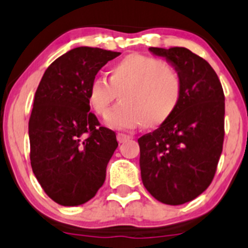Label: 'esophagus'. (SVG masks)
Returning a JSON list of instances; mask_svg holds the SVG:
<instances>
[{
    "instance_id": "obj_1",
    "label": "esophagus",
    "mask_w": 248,
    "mask_h": 248,
    "mask_svg": "<svg viewBox=\"0 0 248 248\" xmlns=\"http://www.w3.org/2000/svg\"><path fill=\"white\" fill-rule=\"evenodd\" d=\"M131 138V136L129 135H125V134H117V140H118L119 143H124L126 142L127 140H130Z\"/></svg>"
}]
</instances>
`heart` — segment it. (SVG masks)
Segmentation results:
<instances>
[{"instance_id": "obj_1", "label": "heart", "mask_w": 248, "mask_h": 248, "mask_svg": "<svg viewBox=\"0 0 248 248\" xmlns=\"http://www.w3.org/2000/svg\"><path fill=\"white\" fill-rule=\"evenodd\" d=\"M183 84L178 72L164 61L132 53L111 66L108 81L97 77L87 90L93 112L108 113L117 94L118 106L108 112L105 123L114 129H132L143 123L158 126L176 111L182 99Z\"/></svg>"}]
</instances>
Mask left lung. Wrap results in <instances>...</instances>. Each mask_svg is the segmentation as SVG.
Returning a JSON list of instances; mask_svg holds the SVG:
<instances>
[{
  "label": "left lung",
  "instance_id": "1",
  "mask_svg": "<svg viewBox=\"0 0 248 248\" xmlns=\"http://www.w3.org/2000/svg\"><path fill=\"white\" fill-rule=\"evenodd\" d=\"M178 72L182 99L169 119L138 140L142 182L156 200L177 206L213 181L225 136V95L212 66L185 47H150Z\"/></svg>",
  "mask_w": 248,
  "mask_h": 248
}]
</instances>
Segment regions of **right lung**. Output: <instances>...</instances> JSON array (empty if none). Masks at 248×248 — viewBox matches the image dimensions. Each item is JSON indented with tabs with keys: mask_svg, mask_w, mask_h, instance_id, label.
<instances>
[{
	"mask_svg": "<svg viewBox=\"0 0 248 248\" xmlns=\"http://www.w3.org/2000/svg\"><path fill=\"white\" fill-rule=\"evenodd\" d=\"M121 54L77 47L53 61L34 97L28 124L31 164L45 193L61 206L97 194L118 146L116 134L89 112L87 90L108 61Z\"/></svg>",
	"mask_w": 248,
	"mask_h": 248,
	"instance_id": "obj_1",
	"label": "right lung"
}]
</instances>
